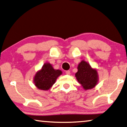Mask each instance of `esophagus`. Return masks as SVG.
Segmentation results:
<instances>
[{"mask_svg":"<svg viewBox=\"0 0 127 127\" xmlns=\"http://www.w3.org/2000/svg\"><path fill=\"white\" fill-rule=\"evenodd\" d=\"M65 73L67 75H70V73H71V72H70L69 71H65Z\"/></svg>","mask_w":127,"mask_h":127,"instance_id":"34e87169","label":"esophagus"}]
</instances>
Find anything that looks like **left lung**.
Returning <instances> with one entry per match:
<instances>
[{"label": "left lung", "mask_w": 127, "mask_h": 127, "mask_svg": "<svg viewBox=\"0 0 127 127\" xmlns=\"http://www.w3.org/2000/svg\"><path fill=\"white\" fill-rule=\"evenodd\" d=\"M75 77L83 89L88 90L95 87L99 82V75L96 68H92L88 62L83 60L77 65Z\"/></svg>", "instance_id": "1"}]
</instances>
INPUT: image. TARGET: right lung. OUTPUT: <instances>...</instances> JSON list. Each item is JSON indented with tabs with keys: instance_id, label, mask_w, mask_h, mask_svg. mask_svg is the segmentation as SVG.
Segmentation results:
<instances>
[{
	"instance_id": "1",
	"label": "right lung",
	"mask_w": 127,
	"mask_h": 127,
	"mask_svg": "<svg viewBox=\"0 0 127 127\" xmlns=\"http://www.w3.org/2000/svg\"><path fill=\"white\" fill-rule=\"evenodd\" d=\"M62 74V71L54 69L50 63H45L35 73L33 77V83L39 90L47 91L52 87L58 77Z\"/></svg>"
}]
</instances>
